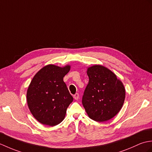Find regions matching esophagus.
Masks as SVG:
<instances>
[{"label":"esophagus","instance_id":"34e87169","mask_svg":"<svg viewBox=\"0 0 152 152\" xmlns=\"http://www.w3.org/2000/svg\"><path fill=\"white\" fill-rule=\"evenodd\" d=\"M73 97H74V99H76V100L79 99V94H78V93H76V94H75V95L73 96Z\"/></svg>","mask_w":152,"mask_h":152}]
</instances>
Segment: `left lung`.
<instances>
[{"instance_id": "8db88e82", "label": "left lung", "mask_w": 152, "mask_h": 152, "mask_svg": "<svg viewBox=\"0 0 152 152\" xmlns=\"http://www.w3.org/2000/svg\"><path fill=\"white\" fill-rule=\"evenodd\" d=\"M89 77L82 103L90 118L103 122L113 118L122 109L126 97L123 83L107 67L94 65L87 69Z\"/></svg>"}]
</instances>
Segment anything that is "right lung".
Masks as SVG:
<instances>
[{
  "instance_id": "add662e5",
  "label": "right lung",
  "mask_w": 152,
  "mask_h": 152,
  "mask_svg": "<svg viewBox=\"0 0 152 152\" xmlns=\"http://www.w3.org/2000/svg\"><path fill=\"white\" fill-rule=\"evenodd\" d=\"M70 66L49 64L37 73L26 93L28 106L33 116L43 125L55 126L64 119L66 110L73 98L63 78Z\"/></svg>"
}]
</instances>
